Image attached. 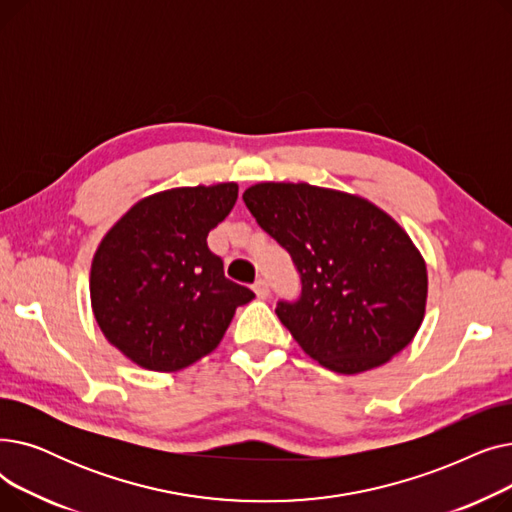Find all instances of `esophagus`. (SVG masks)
Listing matches in <instances>:
<instances>
[{"label": "esophagus", "instance_id": "34e87169", "mask_svg": "<svg viewBox=\"0 0 512 512\" xmlns=\"http://www.w3.org/2000/svg\"><path fill=\"white\" fill-rule=\"evenodd\" d=\"M253 290H255V294H257L259 299H267V297H270V284H267V282L261 280V278L253 284Z\"/></svg>", "mask_w": 512, "mask_h": 512}]
</instances>
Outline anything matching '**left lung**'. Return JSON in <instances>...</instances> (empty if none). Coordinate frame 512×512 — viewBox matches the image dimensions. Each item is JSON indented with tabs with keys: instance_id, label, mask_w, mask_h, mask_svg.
Returning a JSON list of instances; mask_svg holds the SVG:
<instances>
[{
	"instance_id": "1",
	"label": "left lung",
	"mask_w": 512,
	"mask_h": 512,
	"mask_svg": "<svg viewBox=\"0 0 512 512\" xmlns=\"http://www.w3.org/2000/svg\"><path fill=\"white\" fill-rule=\"evenodd\" d=\"M242 201L301 276L299 301H278L276 315L311 359L353 375L388 363L415 338L427 267L386 211L307 182H259Z\"/></svg>"
}]
</instances>
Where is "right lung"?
I'll return each instance as SVG.
<instances>
[{
    "label": "right lung",
    "instance_id": "right-lung-1",
    "mask_svg": "<svg viewBox=\"0 0 512 512\" xmlns=\"http://www.w3.org/2000/svg\"><path fill=\"white\" fill-rule=\"evenodd\" d=\"M236 197V182L170 188L134 203L99 242L91 307L107 342L132 363L164 373L193 365L255 297L224 276L207 247Z\"/></svg>",
    "mask_w": 512,
    "mask_h": 512
}]
</instances>
